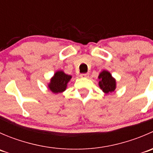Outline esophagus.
<instances>
[{
    "label": "esophagus",
    "mask_w": 153,
    "mask_h": 153,
    "mask_svg": "<svg viewBox=\"0 0 153 153\" xmlns=\"http://www.w3.org/2000/svg\"><path fill=\"white\" fill-rule=\"evenodd\" d=\"M88 75H89L88 73H81V75H80V76H81V78H86V77H88Z\"/></svg>",
    "instance_id": "1"
}]
</instances>
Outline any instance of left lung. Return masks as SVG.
Wrapping results in <instances>:
<instances>
[{
  "mask_svg": "<svg viewBox=\"0 0 153 153\" xmlns=\"http://www.w3.org/2000/svg\"><path fill=\"white\" fill-rule=\"evenodd\" d=\"M100 79L99 86L101 89L106 93H111L115 89V79L112 77L111 74L107 71H103L98 76Z\"/></svg>",
  "mask_w": 153,
  "mask_h": 153,
  "instance_id": "obj_1",
  "label": "left lung"
}]
</instances>
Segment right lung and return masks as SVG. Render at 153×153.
<instances>
[{
  "instance_id": "obj_1",
  "label": "right lung",
  "mask_w": 153,
  "mask_h": 153,
  "mask_svg": "<svg viewBox=\"0 0 153 153\" xmlns=\"http://www.w3.org/2000/svg\"><path fill=\"white\" fill-rule=\"evenodd\" d=\"M72 76L68 75L62 71H58L54 75L53 78L51 79L49 88L54 93L62 92L67 88V83L71 79Z\"/></svg>"
}]
</instances>
